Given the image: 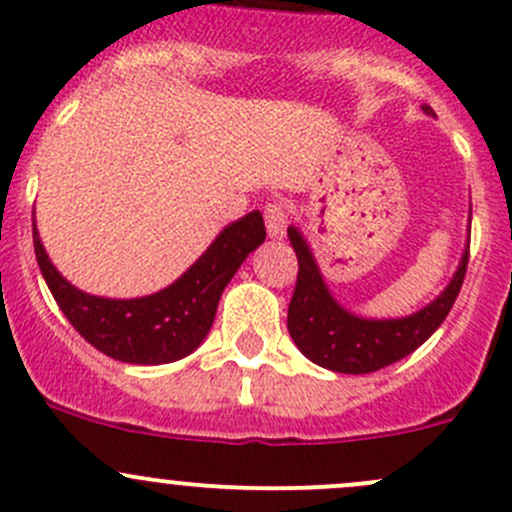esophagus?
Here are the masks:
<instances>
[{
	"label": "esophagus",
	"mask_w": 512,
	"mask_h": 512,
	"mask_svg": "<svg viewBox=\"0 0 512 512\" xmlns=\"http://www.w3.org/2000/svg\"><path fill=\"white\" fill-rule=\"evenodd\" d=\"M263 219H266V231L273 239H283L288 226V207L283 202H268L263 207Z\"/></svg>",
	"instance_id": "esophagus-1"
}]
</instances>
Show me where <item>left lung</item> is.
I'll return each instance as SVG.
<instances>
[{"instance_id": "left-lung-1", "label": "left lung", "mask_w": 512, "mask_h": 512, "mask_svg": "<svg viewBox=\"0 0 512 512\" xmlns=\"http://www.w3.org/2000/svg\"><path fill=\"white\" fill-rule=\"evenodd\" d=\"M424 113L434 115V110L424 105ZM288 239L298 256V281L288 305V333L310 362L342 374H370L412 355L444 323L466 278L468 249L463 251L449 286L426 308L407 318H360L330 295L308 241L295 226H288Z\"/></svg>"}]
</instances>
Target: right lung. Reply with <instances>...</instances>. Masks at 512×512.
Listing matches in <instances>:
<instances>
[{
	"instance_id": "1",
	"label": "right lung",
	"mask_w": 512,
	"mask_h": 512,
	"mask_svg": "<svg viewBox=\"0 0 512 512\" xmlns=\"http://www.w3.org/2000/svg\"><path fill=\"white\" fill-rule=\"evenodd\" d=\"M263 239L261 212L246 214L226 226L165 291L115 300L71 286L46 256L34 224L36 261L61 313L96 350L128 365H165L197 350L212 328L226 283Z\"/></svg>"
}]
</instances>
